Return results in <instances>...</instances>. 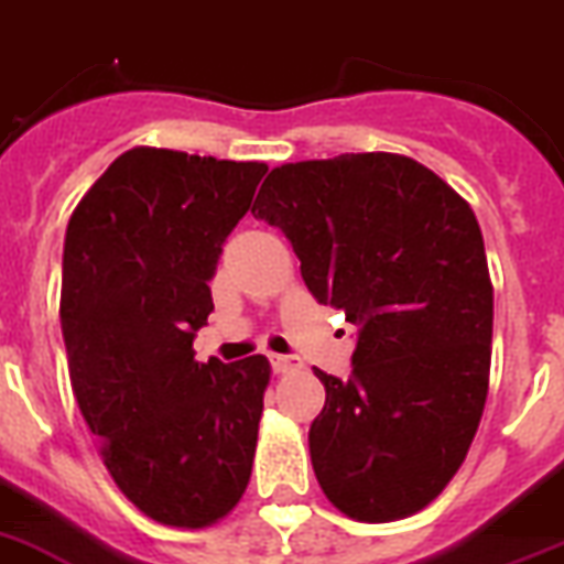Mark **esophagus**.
Listing matches in <instances>:
<instances>
[{
  "instance_id": "34e87169",
  "label": "esophagus",
  "mask_w": 564,
  "mask_h": 564,
  "mask_svg": "<svg viewBox=\"0 0 564 564\" xmlns=\"http://www.w3.org/2000/svg\"><path fill=\"white\" fill-rule=\"evenodd\" d=\"M269 361H272V370L278 372V376L301 370V361H297L295 355H269Z\"/></svg>"
}]
</instances>
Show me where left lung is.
<instances>
[{
  "label": "left lung",
  "instance_id": "8db88e82",
  "mask_svg": "<svg viewBox=\"0 0 564 564\" xmlns=\"http://www.w3.org/2000/svg\"><path fill=\"white\" fill-rule=\"evenodd\" d=\"M318 304L358 326L352 376L315 370L321 490L358 522L424 510L465 462L490 381L494 283L470 203L427 165L367 151L278 165L252 206Z\"/></svg>",
  "mask_w": 564,
  "mask_h": 564
}]
</instances>
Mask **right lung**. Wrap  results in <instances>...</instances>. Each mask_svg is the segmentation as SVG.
I'll return each mask as SVG.
<instances>
[{"label": "right lung", "mask_w": 564, "mask_h": 564, "mask_svg": "<svg viewBox=\"0 0 564 564\" xmlns=\"http://www.w3.org/2000/svg\"><path fill=\"white\" fill-rule=\"evenodd\" d=\"M267 163L137 145L68 220L59 321L70 387L99 456L149 519L200 531L252 476L272 367L194 361L209 281Z\"/></svg>", "instance_id": "1"}]
</instances>
